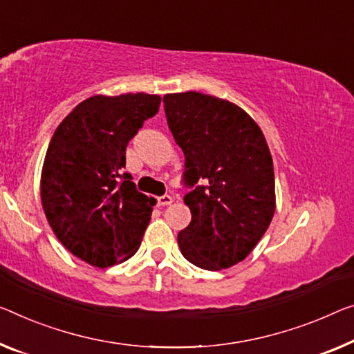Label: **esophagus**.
<instances>
[{
	"label": "esophagus",
	"instance_id": "1",
	"mask_svg": "<svg viewBox=\"0 0 354 354\" xmlns=\"http://www.w3.org/2000/svg\"><path fill=\"white\" fill-rule=\"evenodd\" d=\"M172 204V198L169 194H165V196H160L158 198V205L160 207H166V205Z\"/></svg>",
	"mask_w": 354,
	"mask_h": 354
}]
</instances>
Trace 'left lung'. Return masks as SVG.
Wrapping results in <instances>:
<instances>
[{
  "label": "left lung",
  "instance_id": "1",
  "mask_svg": "<svg viewBox=\"0 0 354 354\" xmlns=\"http://www.w3.org/2000/svg\"><path fill=\"white\" fill-rule=\"evenodd\" d=\"M167 124L185 155V204L192 223L178 232L180 252L205 270L245 259L275 212L274 165L264 134L241 107L185 91L162 97Z\"/></svg>",
  "mask_w": 354,
  "mask_h": 354
}]
</instances>
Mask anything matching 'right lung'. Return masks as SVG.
Masks as SVG:
<instances>
[{
    "label": "right lung",
    "instance_id": "1",
    "mask_svg": "<svg viewBox=\"0 0 354 354\" xmlns=\"http://www.w3.org/2000/svg\"><path fill=\"white\" fill-rule=\"evenodd\" d=\"M158 95L91 96L58 124L41 176L47 221L74 257L111 268L138 252L156 201L123 172L127 145L158 113Z\"/></svg>",
    "mask_w": 354,
    "mask_h": 354
}]
</instances>
